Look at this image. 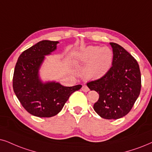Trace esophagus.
<instances>
[{
  "label": "esophagus",
  "mask_w": 152,
  "mask_h": 152,
  "mask_svg": "<svg viewBox=\"0 0 152 152\" xmlns=\"http://www.w3.org/2000/svg\"><path fill=\"white\" fill-rule=\"evenodd\" d=\"M81 90H82V91L85 92V93H86V92H88V91H89V88H88V86H86V85L83 86V87H82V88H81Z\"/></svg>",
  "instance_id": "1"
}]
</instances>
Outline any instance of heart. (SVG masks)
Wrapping results in <instances>:
<instances>
[{
  "label": "heart",
  "instance_id": "b5f03b06",
  "mask_svg": "<svg viewBox=\"0 0 152 152\" xmlns=\"http://www.w3.org/2000/svg\"><path fill=\"white\" fill-rule=\"evenodd\" d=\"M113 59L114 54L109 48L90 45L78 53L76 62L81 64H87L85 68L86 77L98 79L105 76L110 70Z\"/></svg>",
  "mask_w": 152,
  "mask_h": 152
}]
</instances>
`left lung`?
Segmentation results:
<instances>
[{
  "mask_svg": "<svg viewBox=\"0 0 152 152\" xmlns=\"http://www.w3.org/2000/svg\"><path fill=\"white\" fill-rule=\"evenodd\" d=\"M114 59L108 73L99 79L88 83L90 90L99 93L93 109L105 119H118L129 113L139 97L141 74L136 59L124 48L110 43Z\"/></svg>",
  "mask_w": 152,
  "mask_h": 152,
  "instance_id": "left-lung-1",
  "label": "left lung"
}]
</instances>
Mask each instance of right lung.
<instances>
[{
    "mask_svg": "<svg viewBox=\"0 0 152 152\" xmlns=\"http://www.w3.org/2000/svg\"><path fill=\"white\" fill-rule=\"evenodd\" d=\"M58 41H42L24 50L15 65L13 90L22 107L38 117H52L62 110L70 95L81 85L66 87L55 81L43 83L40 67L45 55L57 49Z\"/></svg>",
    "mask_w": 152,
    "mask_h": 152,
    "instance_id": "right-lung-1",
    "label": "right lung"
}]
</instances>
